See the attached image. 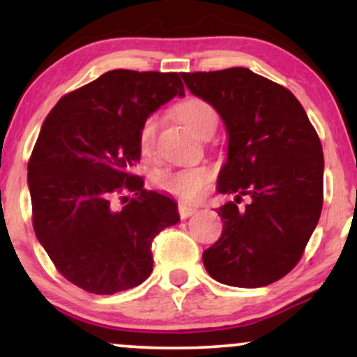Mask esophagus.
<instances>
[{"mask_svg":"<svg viewBox=\"0 0 357 357\" xmlns=\"http://www.w3.org/2000/svg\"><path fill=\"white\" fill-rule=\"evenodd\" d=\"M178 211H179V216L181 218H190L191 215H195L196 213V208L191 206V204H186V203H179L178 204Z\"/></svg>","mask_w":357,"mask_h":357,"instance_id":"34e87169","label":"esophagus"}]
</instances>
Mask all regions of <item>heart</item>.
I'll return each instance as SVG.
<instances>
[{
	"instance_id": "heart-1",
	"label": "heart",
	"mask_w": 357,
	"mask_h": 357,
	"mask_svg": "<svg viewBox=\"0 0 357 357\" xmlns=\"http://www.w3.org/2000/svg\"><path fill=\"white\" fill-rule=\"evenodd\" d=\"M174 114L195 136L206 137L215 129V109L199 97H188L174 105ZM154 116L146 117L137 130V147L142 155H151L154 151L155 137ZM154 184L165 192L179 196L184 202H198L203 198L213 181V171L206 166L184 167V169H161L154 174Z\"/></svg>"
}]
</instances>
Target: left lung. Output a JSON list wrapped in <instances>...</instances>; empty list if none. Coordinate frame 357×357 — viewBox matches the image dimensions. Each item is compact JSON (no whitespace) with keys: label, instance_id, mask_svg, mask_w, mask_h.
Listing matches in <instances>:
<instances>
[{"label":"left lung","instance_id":"1","mask_svg":"<svg viewBox=\"0 0 357 357\" xmlns=\"http://www.w3.org/2000/svg\"><path fill=\"white\" fill-rule=\"evenodd\" d=\"M223 119L228 158L216 190L235 195L218 208L223 231L203 252L215 280L265 287L298 264L324 199L322 144L289 89L243 67L181 73ZM243 195L249 204L240 207Z\"/></svg>","mask_w":357,"mask_h":357}]
</instances>
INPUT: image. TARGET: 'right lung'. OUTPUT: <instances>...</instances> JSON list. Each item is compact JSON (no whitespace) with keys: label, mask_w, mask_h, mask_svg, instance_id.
I'll return each instance as SVG.
<instances>
[{"label":"right lung","mask_w":357,"mask_h":357,"mask_svg":"<svg viewBox=\"0 0 357 357\" xmlns=\"http://www.w3.org/2000/svg\"><path fill=\"white\" fill-rule=\"evenodd\" d=\"M174 96H184L176 72L119 68L61 97L45 119L28 161L33 230L61 275L90 294L142 284L155 235L179 221L178 204L134 174L139 126Z\"/></svg>","instance_id":"add662e5"}]
</instances>
